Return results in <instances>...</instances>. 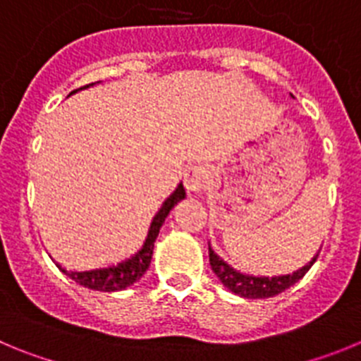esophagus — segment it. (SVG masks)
Here are the masks:
<instances>
[{"label": "esophagus", "mask_w": 361, "mask_h": 361, "mask_svg": "<svg viewBox=\"0 0 361 361\" xmlns=\"http://www.w3.org/2000/svg\"><path fill=\"white\" fill-rule=\"evenodd\" d=\"M209 184V171L204 166H191L184 173V186L190 195H199Z\"/></svg>", "instance_id": "obj_1"}]
</instances>
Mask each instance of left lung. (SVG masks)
<instances>
[{
  "label": "left lung",
  "mask_w": 361,
  "mask_h": 361,
  "mask_svg": "<svg viewBox=\"0 0 361 361\" xmlns=\"http://www.w3.org/2000/svg\"><path fill=\"white\" fill-rule=\"evenodd\" d=\"M293 97V95H291ZM320 253V251H318ZM318 253L309 260L305 266H302L300 269L288 273V275H250V273H242V271L235 269L231 264H228L222 257L213 251V247L209 245V264H212L213 273L216 275V279L220 280V283L228 288L229 291L235 293V295L242 296V298H269V296H275L279 293L286 291L291 286H295L302 276L311 269V266L317 262Z\"/></svg>",
  "instance_id": "obj_1"
}]
</instances>
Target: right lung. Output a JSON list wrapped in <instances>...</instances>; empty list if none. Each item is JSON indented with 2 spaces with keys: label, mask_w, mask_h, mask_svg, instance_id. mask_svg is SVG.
I'll list each match as a JSON object with an SVG mask.
<instances>
[{
  "label": "right lung",
  "mask_w": 361,
  "mask_h": 361,
  "mask_svg": "<svg viewBox=\"0 0 361 361\" xmlns=\"http://www.w3.org/2000/svg\"><path fill=\"white\" fill-rule=\"evenodd\" d=\"M99 85L97 82H90V85L81 86L78 90L70 92L68 97L72 94L79 90H85V88H90V86ZM186 197V190H184L183 183H178L177 188L171 191L170 195L166 197L164 202L161 204L159 212L153 215L152 222H149L148 233H146V238L142 242V245L133 255H130L128 258H123L117 264H108V266L94 267V269H66V267L59 266L56 262V266L61 269V273H65L68 279H72L73 282H78L79 286L88 289H94V291H104V293H114V291H123V289L130 288L137 280L141 279L146 273V269L149 267L153 255V245L159 237V231H161L162 224H164L166 216L170 215L171 209L175 208V204H178L180 200Z\"/></svg>",
  "instance_id": "obj_1"
}]
</instances>
